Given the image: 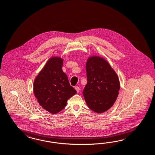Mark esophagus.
Listing matches in <instances>:
<instances>
[{
	"label": "esophagus",
	"mask_w": 155,
	"mask_h": 155,
	"mask_svg": "<svg viewBox=\"0 0 155 155\" xmlns=\"http://www.w3.org/2000/svg\"><path fill=\"white\" fill-rule=\"evenodd\" d=\"M74 88H75V90H76V91H77V93H78V92H80V87H79L78 86H75Z\"/></svg>",
	"instance_id": "esophagus-1"
}]
</instances>
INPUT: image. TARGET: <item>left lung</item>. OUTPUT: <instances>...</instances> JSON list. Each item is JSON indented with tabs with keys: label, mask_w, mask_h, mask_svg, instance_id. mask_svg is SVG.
<instances>
[{
	"label": "left lung",
	"mask_w": 155,
	"mask_h": 155,
	"mask_svg": "<svg viewBox=\"0 0 155 155\" xmlns=\"http://www.w3.org/2000/svg\"><path fill=\"white\" fill-rule=\"evenodd\" d=\"M86 69L87 83L83 91L88 108L97 113L110 109L118 95L120 83L116 72L103 58L88 57Z\"/></svg>",
	"instance_id": "obj_1"
}]
</instances>
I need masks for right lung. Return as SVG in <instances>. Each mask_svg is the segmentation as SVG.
<instances>
[{
    "mask_svg": "<svg viewBox=\"0 0 155 155\" xmlns=\"http://www.w3.org/2000/svg\"><path fill=\"white\" fill-rule=\"evenodd\" d=\"M63 63L60 56L51 57L34 81V94L39 104L54 114L64 109L68 100L77 93L62 70Z\"/></svg>",
    "mask_w": 155,
    "mask_h": 155,
    "instance_id": "1",
    "label": "right lung"
}]
</instances>
